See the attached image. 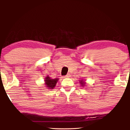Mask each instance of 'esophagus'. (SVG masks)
<instances>
[{
	"instance_id": "34e87169",
	"label": "esophagus",
	"mask_w": 130,
	"mask_h": 130,
	"mask_svg": "<svg viewBox=\"0 0 130 130\" xmlns=\"http://www.w3.org/2000/svg\"><path fill=\"white\" fill-rule=\"evenodd\" d=\"M70 77V74H67L66 76H65V77Z\"/></svg>"
}]
</instances>
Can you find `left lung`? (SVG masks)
I'll use <instances>...</instances> for the list:
<instances>
[{"instance_id": "8db88e82", "label": "left lung", "mask_w": 130, "mask_h": 130, "mask_svg": "<svg viewBox=\"0 0 130 130\" xmlns=\"http://www.w3.org/2000/svg\"><path fill=\"white\" fill-rule=\"evenodd\" d=\"M79 83H80V84H81L82 86H84L85 84H86V83H85V82L84 81V80H80Z\"/></svg>"}]
</instances>
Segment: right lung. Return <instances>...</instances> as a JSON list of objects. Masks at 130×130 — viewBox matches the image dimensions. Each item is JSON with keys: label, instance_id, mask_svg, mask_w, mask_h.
Segmentation results:
<instances>
[{"label": "right lung", "instance_id": "1", "mask_svg": "<svg viewBox=\"0 0 130 130\" xmlns=\"http://www.w3.org/2000/svg\"><path fill=\"white\" fill-rule=\"evenodd\" d=\"M58 80H59L58 78H56L53 79L51 78L49 76H46L45 77V80H44L46 87H47V89H53L55 87V86H56Z\"/></svg>", "mask_w": 130, "mask_h": 130}]
</instances>
